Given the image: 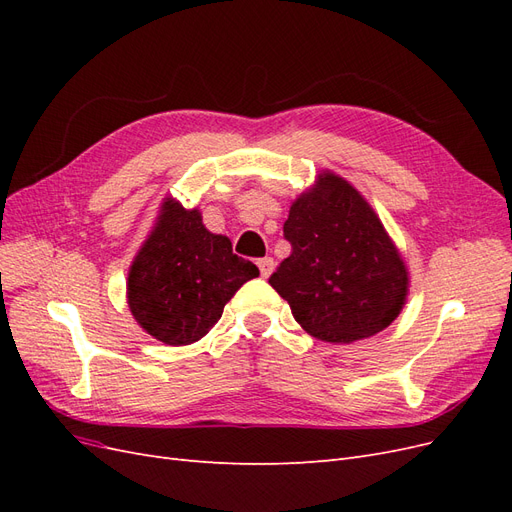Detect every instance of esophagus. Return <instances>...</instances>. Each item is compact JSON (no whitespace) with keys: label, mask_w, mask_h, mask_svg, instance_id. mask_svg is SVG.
I'll use <instances>...</instances> for the list:
<instances>
[{"label":"esophagus","mask_w":512,"mask_h":512,"mask_svg":"<svg viewBox=\"0 0 512 512\" xmlns=\"http://www.w3.org/2000/svg\"><path fill=\"white\" fill-rule=\"evenodd\" d=\"M258 269H260V275L262 277H269L271 273H273V269H275V260L273 258H260L258 260Z\"/></svg>","instance_id":"1"}]
</instances>
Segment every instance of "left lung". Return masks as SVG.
I'll list each match as a JSON object with an SVG mask.
<instances>
[{
  "label": "left lung",
  "instance_id": "8db88e82",
  "mask_svg": "<svg viewBox=\"0 0 512 512\" xmlns=\"http://www.w3.org/2000/svg\"><path fill=\"white\" fill-rule=\"evenodd\" d=\"M292 252L269 277L301 327L352 344L384 331L408 297V269L376 211L329 170L290 205Z\"/></svg>",
  "mask_w": 512,
  "mask_h": 512
}]
</instances>
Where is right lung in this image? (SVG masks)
<instances>
[{
    "instance_id": "1",
    "label": "right lung",
    "mask_w": 512,
    "mask_h": 512,
    "mask_svg": "<svg viewBox=\"0 0 512 512\" xmlns=\"http://www.w3.org/2000/svg\"><path fill=\"white\" fill-rule=\"evenodd\" d=\"M258 275L254 262L232 254L228 237L205 228L198 209L164 198L130 267L128 305L158 342L188 346L209 333L224 305Z\"/></svg>"
}]
</instances>
